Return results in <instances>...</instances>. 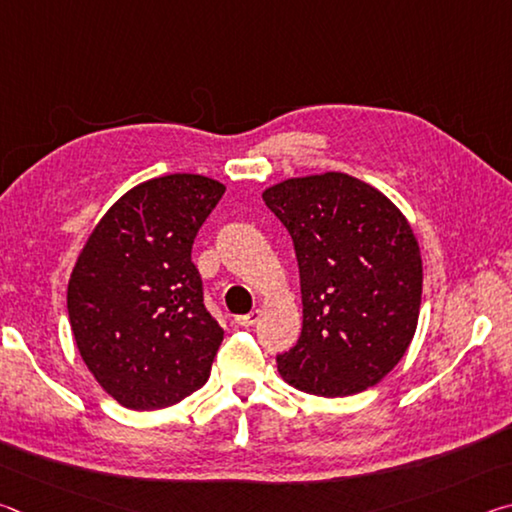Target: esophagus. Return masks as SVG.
I'll return each instance as SVG.
<instances>
[{"label":"esophagus","instance_id":"1","mask_svg":"<svg viewBox=\"0 0 512 512\" xmlns=\"http://www.w3.org/2000/svg\"><path fill=\"white\" fill-rule=\"evenodd\" d=\"M259 318H262V311L255 309V311H250V314L237 316V318H235V323H237L239 327H253L255 323H259Z\"/></svg>","mask_w":512,"mask_h":512}]
</instances>
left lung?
<instances>
[{
	"label": "left lung",
	"mask_w": 512,
	"mask_h": 512,
	"mask_svg": "<svg viewBox=\"0 0 512 512\" xmlns=\"http://www.w3.org/2000/svg\"><path fill=\"white\" fill-rule=\"evenodd\" d=\"M264 203L296 248L302 332L277 354L284 381L320 397L366 391L404 357L422 298L420 248L404 214L348 173L291 178Z\"/></svg>",
	"instance_id": "8db88e82"
}]
</instances>
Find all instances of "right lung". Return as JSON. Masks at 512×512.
Wrapping results in <instances>:
<instances>
[{
    "label": "right lung",
    "mask_w": 512,
    "mask_h": 512,
    "mask_svg": "<svg viewBox=\"0 0 512 512\" xmlns=\"http://www.w3.org/2000/svg\"><path fill=\"white\" fill-rule=\"evenodd\" d=\"M223 192L196 173L133 187L94 228L69 277L76 348L126 409H164L210 377L223 329L205 309L192 246Z\"/></svg>",
    "instance_id": "right-lung-1"
}]
</instances>
